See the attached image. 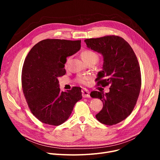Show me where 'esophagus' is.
Segmentation results:
<instances>
[{"label": "esophagus", "mask_w": 160, "mask_h": 160, "mask_svg": "<svg viewBox=\"0 0 160 160\" xmlns=\"http://www.w3.org/2000/svg\"><path fill=\"white\" fill-rule=\"evenodd\" d=\"M82 97L84 98H89L90 97V95H89V91L86 89H83L82 90Z\"/></svg>", "instance_id": "obj_1"}]
</instances>
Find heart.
Wrapping results in <instances>:
<instances>
[{
	"mask_svg": "<svg viewBox=\"0 0 160 160\" xmlns=\"http://www.w3.org/2000/svg\"><path fill=\"white\" fill-rule=\"evenodd\" d=\"M81 57L83 62H86V63H96L98 60V55L97 53H96L93 50H85L82 52L81 53ZM69 61V58L67 59V62L65 65H67V62ZM90 80V77H86V76H82L79 75L77 78V80L78 83H81V84H86L88 80Z\"/></svg>",
	"mask_w": 160,
	"mask_h": 160,
	"instance_id": "obj_1",
	"label": "heart"
}]
</instances>
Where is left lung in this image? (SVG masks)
I'll use <instances>...</instances> for the list:
<instances>
[{
  "instance_id": "obj_1",
  "label": "left lung",
  "mask_w": 160,
  "mask_h": 160,
  "mask_svg": "<svg viewBox=\"0 0 160 160\" xmlns=\"http://www.w3.org/2000/svg\"><path fill=\"white\" fill-rule=\"evenodd\" d=\"M89 48L103 56L102 70L98 72V86L110 85V92L92 91L90 96L103 102L97 119L106 125L124 120L135 107L141 86L140 67L133 49L123 38L107 36L84 41Z\"/></svg>"
}]
</instances>
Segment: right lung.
Here are the masks:
<instances>
[{
    "mask_svg": "<svg viewBox=\"0 0 160 160\" xmlns=\"http://www.w3.org/2000/svg\"><path fill=\"white\" fill-rule=\"evenodd\" d=\"M81 41L47 39L33 46L22 70V88L32 114L41 122L58 126L65 122L81 100L79 87L61 91L58 78L65 74L67 57L80 50Z\"/></svg>",
    "mask_w": 160,
    "mask_h": 160,
    "instance_id": "right-lung-1",
    "label": "right lung"
}]
</instances>
